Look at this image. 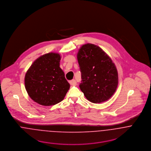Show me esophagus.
I'll list each match as a JSON object with an SVG mask.
<instances>
[{
  "instance_id": "1",
  "label": "esophagus",
  "mask_w": 151,
  "mask_h": 151,
  "mask_svg": "<svg viewBox=\"0 0 151 151\" xmlns=\"http://www.w3.org/2000/svg\"><path fill=\"white\" fill-rule=\"evenodd\" d=\"M69 83H70V85H72V86H76L77 84L76 81L75 79H73V80L69 81Z\"/></svg>"
}]
</instances>
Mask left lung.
<instances>
[{"label":"left lung","mask_w":151,"mask_h":151,"mask_svg":"<svg viewBox=\"0 0 151 151\" xmlns=\"http://www.w3.org/2000/svg\"><path fill=\"white\" fill-rule=\"evenodd\" d=\"M77 58L82 78L79 87L85 97L95 104L109 100L118 84L117 69L111 58L100 47L91 43L81 47Z\"/></svg>","instance_id":"left-lung-1"}]
</instances>
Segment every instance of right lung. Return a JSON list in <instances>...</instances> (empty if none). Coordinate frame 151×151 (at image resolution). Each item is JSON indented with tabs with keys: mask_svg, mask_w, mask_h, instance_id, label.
I'll return each instance as SVG.
<instances>
[{
	"mask_svg": "<svg viewBox=\"0 0 151 151\" xmlns=\"http://www.w3.org/2000/svg\"><path fill=\"white\" fill-rule=\"evenodd\" d=\"M61 56L49 52L37 58L25 76V89L31 99L43 106L55 105L64 100L70 84L60 67Z\"/></svg>",
	"mask_w": 151,
	"mask_h": 151,
	"instance_id": "add662e5",
	"label": "right lung"
}]
</instances>
